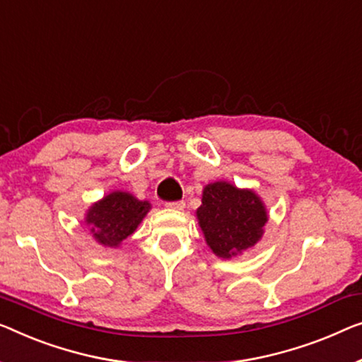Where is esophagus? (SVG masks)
I'll return each mask as SVG.
<instances>
[{
    "label": "esophagus",
    "instance_id": "1",
    "mask_svg": "<svg viewBox=\"0 0 362 362\" xmlns=\"http://www.w3.org/2000/svg\"><path fill=\"white\" fill-rule=\"evenodd\" d=\"M165 206L169 209H183V208H185V203H183V202H169V203H165Z\"/></svg>",
    "mask_w": 362,
    "mask_h": 362
}]
</instances>
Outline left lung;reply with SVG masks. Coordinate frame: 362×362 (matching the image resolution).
Returning <instances> with one entry per match:
<instances>
[{"label":"left lung","instance_id":"left-lung-1","mask_svg":"<svg viewBox=\"0 0 362 362\" xmlns=\"http://www.w3.org/2000/svg\"><path fill=\"white\" fill-rule=\"evenodd\" d=\"M197 219L211 252L229 260L253 249L262 240L268 211L252 188H239L230 182L218 180L204 185Z\"/></svg>","mask_w":362,"mask_h":362}]
</instances>
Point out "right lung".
<instances>
[{
	"instance_id": "right-lung-1",
	"label": "right lung",
	"mask_w": 362,
	"mask_h": 362,
	"mask_svg": "<svg viewBox=\"0 0 362 362\" xmlns=\"http://www.w3.org/2000/svg\"><path fill=\"white\" fill-rule=\"evenodd\" d=\"M151 211L148 199H138L133 193L115 190L88 208L84 224L97 244L118 249Z\"/></svg>"
}]
</instances>
